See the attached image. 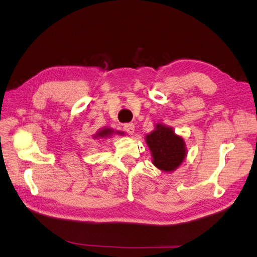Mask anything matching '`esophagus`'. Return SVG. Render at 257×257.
Masks as SVG:
<instances>
[{"label": "esophagus", "instance_id": "1", "mask_svg": "<svg viewBox=\"0 0 257 257\" xmlns=\"http://www.w3.org/2000/svg\"><path fill=\"white\" fill-rule=\"evenodd\" d=\"M123 130L125 131L128 135H133L135 132V125L133 123H126V124H124Z\"/></svg>", "mask_w": 257, "mask_h": 257}]
</instances>
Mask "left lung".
<instances>
[{"instance_id":"1","label":"left lung","mask_w":257,"mask_h":257,"mask_svg":"<svg viewBox=\"0 0 257 257\" xmlns=\"http://www.w3.org/2000/svg\"><path fill=\"white\" fill-rule=\"evenodd\" d=\"M146 142L151 151L153 165L166 173L176 170L186 157L183 138L162 123L157 124L155 130L146 136Z\"/></svg>"}]
</instances>
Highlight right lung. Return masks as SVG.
Wrapping results in <instances>:
<instances>
[{
    "instance_id": "1",
    "label": "right lung",
    "mask_w": 257,
    "mask_h": 257,
    "mask_svg": "<svg viewBox=\"0 0 257 257\" xmlns=\"http://www.w3.org/2000/svg\"><path fill=\"white\" fill-rule=\"evenodd\" d=\"M113 133V131L111 128H103L98 131L97 133L94 135V138H106V137H109L111 134Z\"/></svg>"
}]
</instances>
